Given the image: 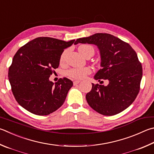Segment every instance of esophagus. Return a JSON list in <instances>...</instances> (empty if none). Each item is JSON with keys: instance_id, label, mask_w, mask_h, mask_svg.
I'll list each match as a JSON object with an SVG mask.
<instances>
[{"instance_id": "obj_1", "label": "esophagus", "mask_w": 154, "mask_h": 154, "mask_svg": "<svg viewBox=\"0 0 154 154\" xmlns=\"http://www.w3.org/2000/svg\"><path fill=\"white\" fill-rule=\"evenodd\" d=\"M80 83V81L75 80V81H74V82H73V84H74V85H77V84H78V83Z\"/></svg>"}]
</instances>
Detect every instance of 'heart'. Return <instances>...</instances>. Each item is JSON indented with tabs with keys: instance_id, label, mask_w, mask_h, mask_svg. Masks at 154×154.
Segmentation results:
<instances>
[{
	"instance_id": "obj_1",
	"label": "heart",
	"mask_w": 154,
	"mask_h": 154,
	"mask_svg": "<svg viewBox=\"0 0 154 154\" xmlns=\"http://www.w3.org/2000/svg\"><path fill=\"white\" fill-rule=\"evenodd\" d=\"M78 51L85 58L88 57L89 55L93 56L94 54V48L90 45H87V44H83L81 45L78 48ZM65 57V52H63L60 57V61L64 60V58ZM91 72V70L89 68H74L69 70L66 72V75L71 79H82L85 77L87 75H89Z\"/></svg>"
}]
</instances>
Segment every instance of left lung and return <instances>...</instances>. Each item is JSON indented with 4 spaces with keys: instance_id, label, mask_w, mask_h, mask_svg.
<instances>
[{
    "instance_id": "left-lung-1",
    "label": "left lung",
    "mask_w": 154,
    "mask_h": 154,
    "mask_svg": "<svg viewBox=\"0 0 154 154\" xmlns=\"http://www.w3.org/2000/svg\"><path fill=\"white\" fill-rule=\"evenodd\" d=\"M78 43L95 44L101 57L100 69L94 79L100 83L107 80L108 85L92 83L91 90L86 94L90 107L105 116H112L127 108L140 90L143 75L141 63L129 44L109 33H97L79 38Z\"/></svg>"
}]
</instances>
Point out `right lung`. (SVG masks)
Wrapping results in <instances>:
<instances>
[{"label":"right lung","instance_id":"right-lung-1","mask_svg":"<svg viewBox=\"0 0 154 154\" xmlns=\"http://www.w3.org/2000/svg\"><path fill=\"white\" fill-rule=\"evenodd\" d=\"M69 42L49 37L35 38L21 47L9 69L11 89L18 104L31 113L44 116L63 104L72 82L60 78L55 83L49 80L59 66L64 49Z\"/></svg>","mask_w":154,"mask_h":154}]
</instances>
